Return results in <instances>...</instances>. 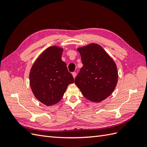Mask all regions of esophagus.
I'll return each instance as SVG.
<instances>
[{
    "instance_id": "1",
    "label": "esophagus",
    "mask_w": 147,
    "mask_h": 147,
    "mask_svg": "<svg viewBox=\"0 0 147 147\" xmlns=\"http://www.w3.org/2000/svg\"><path fill=\"white\" fill-rule=\"evenodd\" d=\"M72 75H73L74 78H75V77H76V75H77V74H76V72H72Z\"/></svg>"
}]
</instances>
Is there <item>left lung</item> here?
<instances>
[{"label":"left lung","mask_w":147,"mask_h":147,"mask_svg":"<svg viewBox=\"0 0 147 147\" xmlns=\"http://www.w3.org/2000/svg\"><path fill=\"white\" fill-rule=\"evenodd\" d=\"M78 50L83 67L75 79V83L87 99L100 102L112 94L117 86V65L97 44L92 43Z\"/></svg>","instance_id":"obj_1"}]
</instances>
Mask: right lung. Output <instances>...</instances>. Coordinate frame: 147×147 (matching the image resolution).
<instances>
[{
	"mask_svg": "<svg viewBox=\"0 0 147 147\" xmlns=\"http://www.w3.org/2000/svg\"><path fill=\"white\" fill-rule=\"evenodd\" d=\"M63 51L59 47H49L38 57L30 72L31 90L40 102L48 106L59 102L69 84L74 82L61 59Z\"/></svg>",
	"mask_w": 147,
	"mask_h": 147,
	"instance_id": "right-lung-1",
	"label": "right lung"
}]
</instances>
